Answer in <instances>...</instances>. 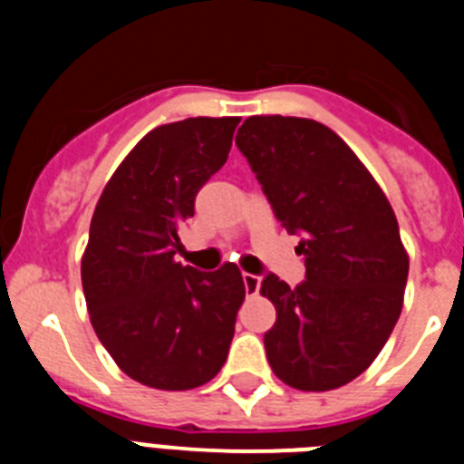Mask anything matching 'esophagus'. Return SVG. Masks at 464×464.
Masks as SVG:
<instances>
[{"instance_id": "esophagus-1", "label": "esophagus", "mask_w": 464, "mask_h": 464, "mask_svg": "<svg viewBox=\"0 0 464 464\" xmlns=\"http://www.w3.org/2000/svg\"><path fill=\"white\" fill-rule=\"evenodd\" d=\"M244 288L248 295H257V290H260V276L244 272Z\"/></svg>"}]
</instances>
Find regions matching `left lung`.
Listing matches in <instances>:
<instances>
[{
    "mask_svg": "<svg viewBox=\"0 0 464 464\" xmlns=\"http://www.w3.org/2000/svg\"><path fill=\"white\" fill-rule=\"evenodd\" d=\"M237 146L276 218L302 235L306 281L276 274L260 293L276 306L265 334L272 372L290 388L334 391L362 374L401 314L409 256L395 211L374 176L323 122L251 116Z\"/></svg>",
    "mask_w": 464,
    "mask_h": 464,
    "instance_id": "8db88e82",
    "label": "left lung"
}]
</instances>
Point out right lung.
<instances>
[{
  "label": "right lung",
  "mask_w": 464,
  "mask_h": 464,
  "mask_svg": "<svg viewBox=\"0 0 464 464\" xmlns=\"http://www.w3.org/2000/svg\"><path fill=\"white\" fill-rule=\"evenodd\" d=\"M239 118H186L150 130L106 183L81 260L90 323L130 379L190 391L218 374L246 297L237 265L176 262L195 197L227 160Z\"/></svg>",
  "instance_id": "right-lung-1"
}]
</instances>
